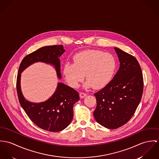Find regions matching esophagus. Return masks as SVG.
I'll list each match as a JSON object with an SVG mask.
<instances>
[{
	"label": "esophagus",
	"instance_id": "esophagus-1",
	"mask_svg": "<svg viewBox=\"0 0 159 159\" xmlns=\"http://www.w3.org/2000/svg\"><path fill=\"white\" fill-rule=\"evenodd\" d=\"M87 95V94L86 93H82V92H81V93L79 94V96H80V98H85Z\"/></svg>",
	"mask_w": 159,
	"mask_h": 159
}]
</instances>
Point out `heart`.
Instances as JSON below:
<instances>
[{
  "label": "heart",
  "mask_w": 159,
  "mask_h": 159,
  "mask_svg": "<svg viewBox=\"0 0 159 159\" xmlns=\"http://www.w3.org/2000/svg\"><path fill=\"white\" fill-rule=\"evenodd\" d=\"M73 60L74 63H66L63 67L65 79L72 88L79 86L85 74V88H104L112 80L117 68L115 57L100 50L82 51L74 56Z\"/></svg>",
  "instance_id": "heart-1"
}]
</instances>
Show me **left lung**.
<instances>
[{"label": "left lung", "instance_id": "obj_1", "mask_svg": "<svg viewBox=\"0 0 159 159\" xmlns=\"http://www.w3.org/2000/svg\"><path fill=\"white\" fill-rule=\"evenodd\" d=\"M120 62V68L104 88L94 93L97 106L96 121L102 126L115 129L127 123L141 101L143 77L140 65L130 54L114 48Z\"/></svg>", "mask_w": 159, "mask_h": 159}]
</instances>
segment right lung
<instances>
[{"label":"right lung","mask_w":159,"mask_h":159,"mask_svg":"<svg viewBox=\"0 0 159 159\" xmlns=\"http://www.w3.org/2000/svg\"><path fill=\"white\" fill-rule=\"evenodd\" d=\"M63 45L44 46L26 55L18 70L16 89L18 99L29 118L39 128L49 132H60L67 127L73 118V106L79 100V93L63 83H58L53 95L45 102L33 103L24 97L20 89V73L36 62L54 66L57 77L61 78L59 57L65 52Z\"/></svg>","instance_id":"right-lung-1"}]
</instances>
